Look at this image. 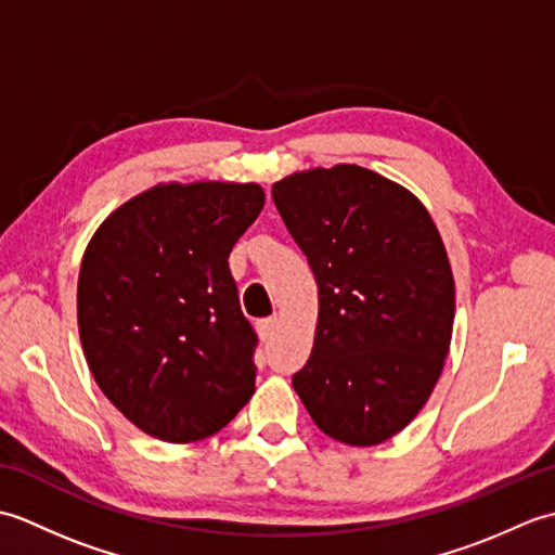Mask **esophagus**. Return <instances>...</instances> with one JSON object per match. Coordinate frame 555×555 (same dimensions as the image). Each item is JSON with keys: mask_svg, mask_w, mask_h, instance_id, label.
Here are the masks:
<instances>
[{"mask_svg": "<svg viewBox=\"0 0 555 555\" xmlns=\"http://www.w3.org/2000/svg\"><path fill=\"white\" fill-rule=\"evenodd\" d=\"M257 328H259V334H262V338L269 340L271 336L279 332V317L274 314V317H267V320H259Z\"/></svg>", "mask_w": 555, "mask_h": 555, "instance_id": "obj_1", "label": "esophagus"}]
</instances>
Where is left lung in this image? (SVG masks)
I'll list each match as a JSON object with an SVG mask.
<instances>
[{
	"label": "left lung",
	"mask_w": 555,
	"mask_h": 555,
	"mask_svg": "<svg viewBox=\"0 0 555 555\" xmlns=\"http://www.w3.org/2000/svg\"><path fill=\"white\" fill-rule=\"evenodd\" d=\"M271 197L320 288L293 388L332 439H391L427 403L451 348L455 284L439 229L403 185L356 164L291 173Z\"/></svg>",
	"instance_id": "1"
}]
</instances>
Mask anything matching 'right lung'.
Listing matches in <instances>:
<instances>
[{
	"label": "right lung",
	"instance_id": "add662e5",
	"mask_svg": "<svg viewBox=\"0 0 555 555\" xmlns=\"http://www.w3.org/2000/svg\"><path fill=\"white\" fill-rule=\"evenodd\" d=\"M264 207L257 183H159L92 235L78 332L112 405L169 443L207 439L255 393L257 336L229 269Z\"/></svg>",
	"mask_w": 555,
	"mask_h": 555
}]
</instances>
